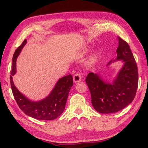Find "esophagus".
Returning <instances> with one entry per match:
<instances>
[{"label":"esophagus","instance_id":"obj_1","mask_svg":"<svg viewBox=\"0 0 148 148\" xmlns=\"http://www.w3.org/2000/svg\"><path fill=\"white\" fill-rule=\"evenodd\" d=\"M73 80L74 83H77L79 82V81L81 80V74L79 73H76L73 76Z\"/></svg>","mask_w":148,"mask_h":148}]
</instances>
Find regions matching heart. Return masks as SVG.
<instances>
[{
  "mask_svg": "<svg viewBox=\"0 0 148 148\" xmlns=\"http://www.w3.org/2000/svg\"><path fill=\"white\" fill-rule=\"evenodd\" d=\"M85 50H86V49ZM97 53H93V54H92V55H91L90 58V63H93V62H95V60H97Z\"/></svg>",
  "mask_w": 148,
  "mask_h": 148,
  "instance_id": "1",
  "label": "heart"
}]
</instances>
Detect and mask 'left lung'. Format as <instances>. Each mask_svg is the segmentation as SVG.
<instances>
[{"instance_id": "8db88e82", "label": "left lung", "mask_w": 148, "mask_h": 148, "mask_svg": "<svg viewBox=\"0 0 148 148\" xmlns=\"http://www.w3.org/2000/svg\"><path fill=\"white\" fill-rule=\"evenodd\" d=\"M118 39L117 57L108 65L120 60L124 64L112 83L103 80L100 75L92 72L86 77L92 106L102 114L116 112L126 108L133 101L138 87V69L134 55L128 43L119 37Z\"/></svg>"}]
</instances>
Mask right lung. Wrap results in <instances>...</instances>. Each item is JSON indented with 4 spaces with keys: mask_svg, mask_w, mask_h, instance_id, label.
<instances>
[{
    "mask_svg": "<svg viewBox=\"0 0 148 148\" xmlns=\"http://www.w3.org/2000/svg\"><path fill=\"white\" fill-rule=\"evenodd\" d=\"M25 39L16 50L12 57V67L10 81L12 94L19 108L25 114L40 120H53L64 112L69 93L73 85V78L71 74L60 78L48 97L39 101H32L19 92L12 80V76L16 72V59L26 45Z\"/></svg>",
    "mask_w": 148,
    "mask_h": 148,
    "instance_id": "add662e5",
    "label": "right lung"
}]
</instances>
